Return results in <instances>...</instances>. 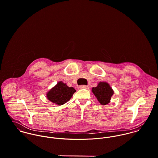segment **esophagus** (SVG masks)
<instances>
[{
	"instance_id": "34e87169",
	"label": "esophagus",
	"mask_w": 158,
	"mask_h": 158,
	"mask_svg": "<svg viewBox=\"0 0 158 158\" xmlns=\"http://www.w3.org/2000/svg\"><path fill=\"white\" fill-rule=\"evenodd\" d=\"M78 88L79 89H89V86L86 85H81V86H80Z\"/></svg>"
}]
</instances>
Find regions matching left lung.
Here are the masks:
<instances>
[{
  "mask_svg": "<svg viewBox=\"0 0 158 158\" xmlns=\"http://www.w3.org/2000/svg\"><path fill=\"white\" fill-rule=\"evenodd\" d=\"M92 92L100 103L103 105H107L110 102L111 98L114 94L113 89L106 82H100L97 87L92 88Z\"/></svg>",
  "mask_w": 158,
  "mask_h": 158,
  "instance_id": "8db88e82",
  "label": "left lung"
}]
</instances>
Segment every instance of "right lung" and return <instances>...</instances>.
<instances>
[{
    "mask_svg": "<svg viewBox=\"0 0 158 158\" xmlns=\"http://www.w3.org/2000/svg\"><path fill=\"white\" fill-rule=\"evenodd\" d=\"M76 90L69 87L63 81H59L53 88L47 93V98L57 105H62L68 102Z\"/></svg>",
    "mask_w": 158,
    "mask_h": 158,
    "instance_id": "add662e5",
    "label": "right lung"
}]
</instances>
